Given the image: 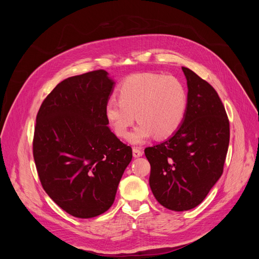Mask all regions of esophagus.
Listing matches in <instances>:
<instances>
[{"instance_id": "34e87169", "label": "esophagus", "mask_w": 259, "mask_h": 259, "mask_svg": "<svg viewBox=\"0 0 259 259\" xmlns=\"http://www.w3.org/2000/svg\"><path fill=\"white\" fill-rule=\"evenodd\" d=\"M132 152H133V157H134V158H139V157H141V156L143 155L142 151L139 150V149H137V147H133Z\"/></svg>"}]
</instances>
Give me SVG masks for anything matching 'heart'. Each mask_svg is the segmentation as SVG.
Masks as SVG:
<instances>
[{"label": "heart", "instance_id": "heart-1", "mask_svg": "<svg viewBox=\"0 0 259 259\" xmlns=\"http://www.w3.org/2000/svg\"><path fill=\"white\" fill-rule=\"evenodd\" d=\"M119 100L109 99L104 107L105 119L119 137L129 134L128 141L141 144L155 135L165 139L173 135L186 117L188 91L174 76L139 72L128 77L119 88Z\"/></svg>", "mask_w": 259, "mask_h": 259}]
</instances>
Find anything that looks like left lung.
<instances>
[{
    "mask_svg": "<svg viewBox=\"0 0 259 259\" xmlns=\"http://www.w3.org/2000/svg\"><path fill=\"white\" fill-rule=\"evenodd\" d=\"M188 107L178 130L167 140L146 147L150 187L167 209L187 211L203 202L224 172L230 122L215 89L188 67Z\"/></svg>",
    "mask_w": 259,
    "mask_h": 259,
    "instance_id": "left-lung-1",
    "label": "left lung"
}]
</instances>
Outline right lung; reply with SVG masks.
<instances>
[{
	"instance_id": "1",
	"label": "right lung",
	"mask_w": 259,
	"mask_h": 259,
	"mask_svg": "<svg viewBox=\"0 0 259 259\" xmlns=\"http://www.w3.org/2000/svg\"><path fill=\"white\" fill-rule=\"evenodd\" d=\"M115 82L103 69L60 82L36 115L33 159L42 187L65 212L91 218L113 205L132 149L107 127Z\"/></svg>"
}]
</instances>
